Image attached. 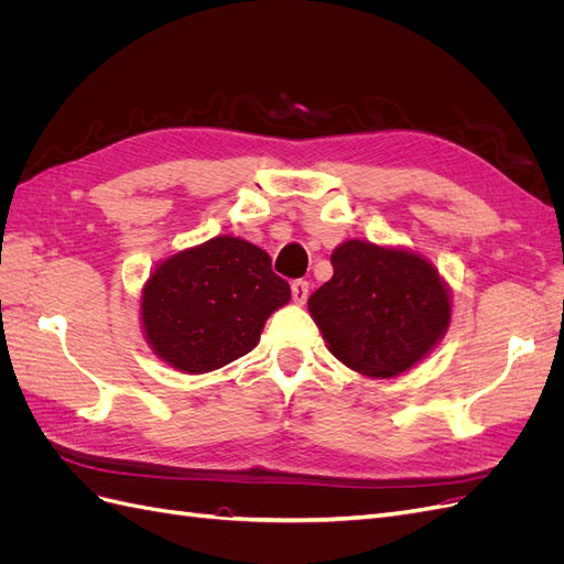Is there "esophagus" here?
<instances>
[{
	"label": "esophagus",
	"instance_id": "34e87169",
	"mask_svg": "<svg viewBox=\"0 0 564 564\" xmlns=\"http://www.w3.org/2000/svg\"><path fill=\"white\" fill-rule=\"evenodd\" d=\"M308 292H311V286L305 280H294L292 282V299L296 303H305V299H308Z\"/></svg>",
	"mask_w": 564,
	"mask_h": 564
}]
</instances>
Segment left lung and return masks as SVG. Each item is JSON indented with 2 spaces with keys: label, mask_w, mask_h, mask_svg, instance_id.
Listing matches in <instances>:
<instances>
[{
  "label": "left lung",
  "mask_w": 564,
  "mask_h": 564,
  "mask_svg": "<svg viewBox=\"0 0 564 564\" xmlns=\"http://www.w3.org/2000/svg\"><path fill=\"white\" fill-rule=\"evenodd\" d=\"M332 268L308 308L332 355L350 369L395 377L447 332V289L421 256L350 240L332 253Z\"/></svg>",
  "instance_id": "8db88e82"
}]
</instances>
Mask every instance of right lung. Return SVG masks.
I'll use <instances>...</instances> for the list:
<instances>
[{
  "instance_id": "1",
  "label": "right lung",
  "mask_w": 564,
  "mask_h": 564,
  "mask_svg": "<svg viewBox=\"0 0 564 564\" xmlns=\"http://www.w3.org/2000/svg\"><path fill=\"white\" fill-rule=\"evenodd\" d=\"M292 299L270 256L237 237H214L166 259L143 289V327L172 367L202 373L259 344L263 324Z\"/></svg>"
}]
</instances>
